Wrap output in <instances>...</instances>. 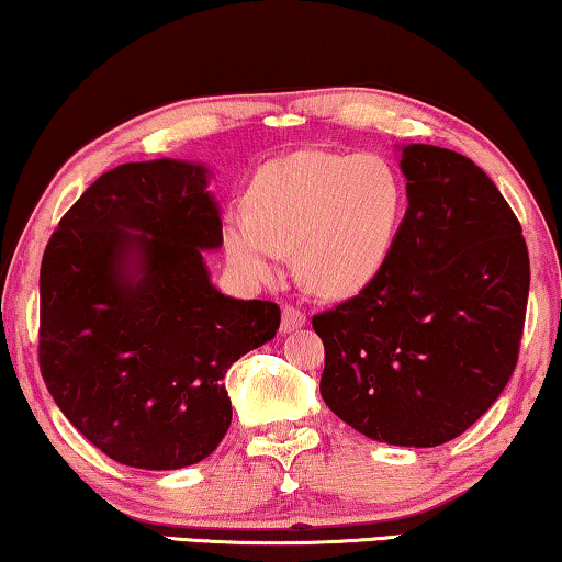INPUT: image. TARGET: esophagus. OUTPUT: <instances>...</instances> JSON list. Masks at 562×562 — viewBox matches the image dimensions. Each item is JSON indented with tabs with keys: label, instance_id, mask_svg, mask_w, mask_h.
Here are the masks:
<instances>
[{
	"label": "esophagus",
	"instance_id": "obj_1",
	"mask_svg": "<svg viewBox=\"0 0 562 562\" xmlns=\"http://www.w3.org/2000/svg\"><path fill=\"white\" fill-rule=\"evenodd\" d=\"M306 325V314L302 310H296V306H283L281 312V333H294V329L304 327Z\"/></svg>",
	"mask_w": 562,
	"mask_h": 562
}]
</instances>
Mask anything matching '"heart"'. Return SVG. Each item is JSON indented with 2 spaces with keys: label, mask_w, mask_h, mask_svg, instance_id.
<instances>
[{
  "label": "heart",
  "mask_w": 562,
  "mask_h": 562,
  "mask_svg": "<svg viewBox=\"0 0 562 562\" xmlns=\"http://www.w3.org/2000/svg\"><path fill=\"white\" fill-rule=\"evenodd\" d=\"M250 212L222 227L229 263L252 281L283 271L299 250V273L322 296L345 299L383 271L404 217V183L373 153L296 150L260 168Z\"/></svg>",
  "instance_id": "heart-1"
}]
</instances>
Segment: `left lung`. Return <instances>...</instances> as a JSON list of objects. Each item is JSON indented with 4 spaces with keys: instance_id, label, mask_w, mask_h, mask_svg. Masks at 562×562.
<instances>
[{
    "instance_id": "1",
    "label": "left lung",
    "mask_w": 562,
    "mask_h": 562,
    "mask_svg": "<svg viewBox=\"0 0 562 562\" xmlns=\"http://www.w3.org/2000/svg\"><path fill=\"white\" fill-rule=\"evenodd\" d=\"M406 214L383 271L312 319L319 394L371 440L435 448L488 412L519 358L529 294L521 225L471 158L402 145Z\"/></svg>"
}]
</instances>
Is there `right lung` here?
Here are the masks:
<instances>
[{
  "instance_id": "obj_1",
  "label": "right lung",
  "mask_w": 562,
  "mask_h": 562,
  "mask_svg": "<svg viewBox=\"0 0 562 562\" xmlns=\"http://www.w3.org/2000/svg\"><path fill=\"white\" fill-rule=\"evenodd\" d=\"M210 168L158 158L99 176L41 266V373L66 419L130 468L194 465L225 437V375L273 340L281 310L225 296Z\"/></svg>"
}]
</instances>
